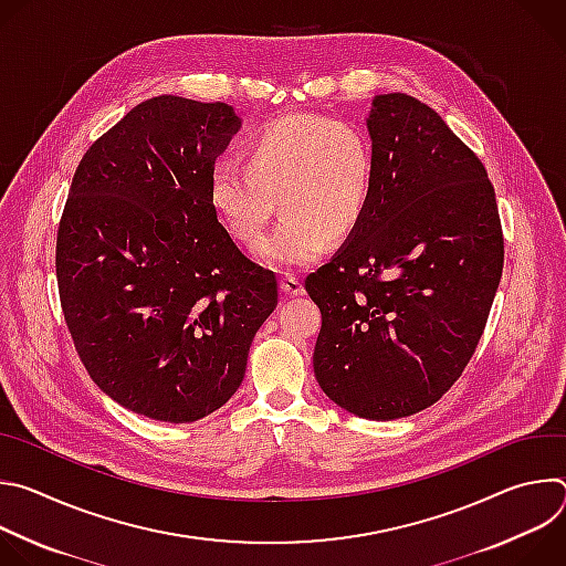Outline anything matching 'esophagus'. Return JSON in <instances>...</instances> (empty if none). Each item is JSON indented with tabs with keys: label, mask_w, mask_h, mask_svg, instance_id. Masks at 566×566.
I'll return each instance as SVG.
<instances>
[{
	"label": "esophagus",
	"mask_w": 566,
	"mask_h": 566,
	"mask_svg": "<svg viewBox=\"0 0 566 566\" xmlns=\"http://www.w3.org/2000/svg\"><path fill=\"white\" fill-rule=\"evenodd\" d=\"M280 289L284 295H304V284L295 275H289V273L282 275Z\"/></svg>",
	"instance_id": "1"
}]
</instances>
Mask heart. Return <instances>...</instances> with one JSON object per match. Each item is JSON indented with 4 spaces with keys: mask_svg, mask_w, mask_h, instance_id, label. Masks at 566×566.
<instances>
[{
    "mask_svg": "<svg viewBox=\"0 0 566 566\" xmlns=\"http://www.w3.org/2000/svg\"><path fill=\"white\" fill-rule=\"evenodd\" d=\"M247 166L217 160L208 199L226 230L249 249L280 205L285 217L258 248L264 264L297 269L315 262L363 221L376 158L369 134L352 120L293 112L262 123L241 147Z\"/></svg>",
    "mask_w": 566,
    "mask_h": 566,
    "instance_id": "b5f03b06",
    "label": "heart"
}]
</instances>
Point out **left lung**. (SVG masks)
Here are the masks:
<instances>
[{"instance_id":"left-lung-1","label":"left lung","mask_w":566,"mask_h":566,"mask_svg":"<svg viewBox=\"0 0 566 566\" xmlns=\"http://www.w3.org/2000/svg\"><path fill=\"white\" fill-rule=\"evenodd\" d=\"M369 208L311 273L319 306L315 378L347 412L417 415L457 382L486 327L504 269L495 188L479 156L426 103L374 98Z\"/></svg>"}]
</instances>
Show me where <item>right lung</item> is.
Returning a JSON list of instances; mask_svg holds the SVG:
<instances>
[{
  "mask_svg": "<svg viewBox=\"0 0 566 566\" xmlns=\"http://www.w3.org/2000/svg\"><path fill=\"white\" fill-rule=\"evenodd\" d=\"M241 120L226 103L156 96L80 160L55 275L75 352L118 406L192 423L244 380L277 280L241 253L208 179Z\"/></svg>",
  "mask_w": 566,
  "mask_h": 566,
  "instance_id": "obj_1",
  "label": "right lung"
}]
</instances>
